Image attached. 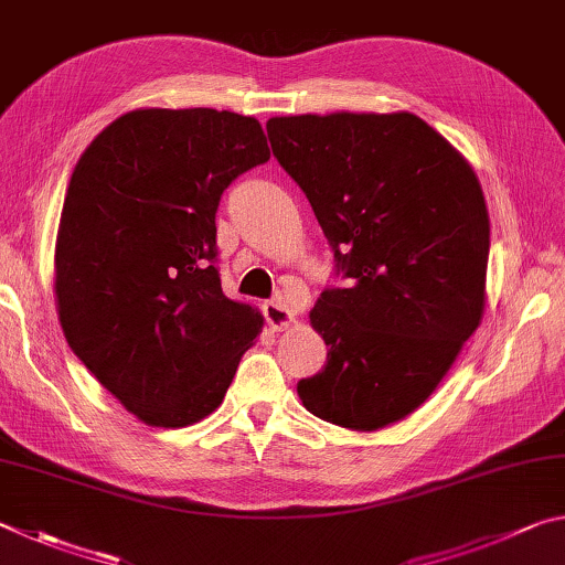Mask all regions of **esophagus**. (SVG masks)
I'll return each instance as SVG.
<instances>
[{
	"instance_id": "1",
	"label": "esophagus",
	"mask_w": 565,
	"mask_h": 565,
	"mask_svg": "<svg viewBox=\"0 0 565 565\" xmlns=\"http://www.w3.org/2000/svg\"><path fill=\"white\" fill-rule=\"evenodd\" d=\"M264 319H266V323H269L271 329L284 331L286 327H291V323H294V313L286 309L284 301L271 299V301L264 303Z\"/></svg>"
}]
</instances>
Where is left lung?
Here are the masks:
<instances>
[{"label":"left lung","instance_id":"1","mask_svg":"<svg viewBox=\"0 0 565 565\" xmlns=\"http://www.w3.org/2000/svg\"><path fill=\"white\" fill-rule=\"evenodd\" d=\"M347 286L309 319L327 366L296 384L329 424L376 431L434 394L483 317L491 226L473 169L416 114H301L266 124Z\"/></svg>","mask_w":565,"mask_h":565}]
</instances>
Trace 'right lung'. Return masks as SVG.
Masks as SVG:
<instances>
[{
  "label": "right lung",
  "mask_w": 565,
  "mask_h": 565,
  "mask_svg": "<svg viewBox=\"0 0 565 565\" xmlns=\"http://www.w3.org/2000/svg\"><path fill=\"white\" fill-rule=\"evenodd\" d=\"M262 124L216 109H137L76 161L56 234L66 343L149 426L222 404L262 313L226 299L216 269L224 189L269 161Z\"/></svg>",
  "instance_id": "obj_1"
}]
</instances>
